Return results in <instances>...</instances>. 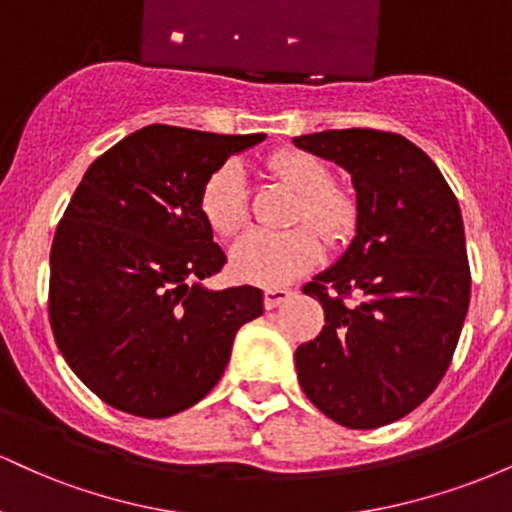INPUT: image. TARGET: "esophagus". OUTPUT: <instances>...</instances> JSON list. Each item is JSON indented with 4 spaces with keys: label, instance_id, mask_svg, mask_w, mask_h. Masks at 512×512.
Instances as JSON below:
<instances>
[{
    "label": "esophagus",
    "instance_id": "1",
    "mask_svg": "<svg viewBox=\"0 0 512 512\" xmlns=\"http://www.w3.org/2000/svg\"><path fill=\"white\" fill-rule=\"evenodd\" d=\"M291 296L289 289H279V286H272V289H264V308L274 310L276 305H281L286 298Z\"/></svg>",
    "mask_w": 512,
    "mask_h": 512
}]
</instances>
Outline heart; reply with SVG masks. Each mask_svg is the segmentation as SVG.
I'll use <instances>...</instances> for the list:
<instances>
[{
	"label": "heart",
	"instance_id": "b5f03b06",
	"mask_svg": "<svg viewBox=\"0 0 512 512\" xmlns=\"http://www.w3.org/2000/svg\"><path fill=\"white\" fill-rule=\"evenodd\" d=\"M269 173L284 180L298 202L291 223H310L330 245L342 243L356 226V202L349 192L332 187V173L320 158L293 151L269 161ZM199 209L211 231L228 238L248 219V185L238 163H223L209 175L199 195ZM320 257V240L310 228L250 231L233 245L231 269L238 279L260 286H279L313 267Z\"/></svg>",
	"mask_w": 512,
	"mask_h": 512
}]
</instances>
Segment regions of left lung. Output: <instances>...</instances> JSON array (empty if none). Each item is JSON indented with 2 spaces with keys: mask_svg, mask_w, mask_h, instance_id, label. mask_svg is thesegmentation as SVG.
Returning a JSON list of instances; mask_svg holds the SVG:
<instances>
[{
  "mask_svg": "<svg viewBox=\"0 0 512 512\" xmlns=\"http://www.w3.org/2000/svg\"><path fill=\"white\" fill-rule=\"evenodd\" d=\"M356 190V236L303 293L325 327L296 349L305 397L346 428L402 419L436 390L469 308L462 211L436 163L402 134L327 129L293 139Z\"/></svg>",
  "mask_w": 512,
  "mask_h": 512,
  "instance_id": "1",
  "label": "left lung"
}]
</instances>
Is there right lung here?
Instances as JSON below:
<instances>
[{
    "label": "right lung",
    "mask_w": 512,
    "mask_h": 512,
    "mask_svg": "<svg viewBox=\"0 0 512 512\" xmlns=\"http://www.w3.org/2000/svg\"><path fill=\"white\" fill-rule=\"evenodd\" d=\"M267 134L149 125L91 163L50 250V325L64 361L110 407L166 419L207 397L255 286L211 291L226 255L199 209L204 182Z\"/></svg>",
    "instance_id": "obj_1"
}]
</instances>
